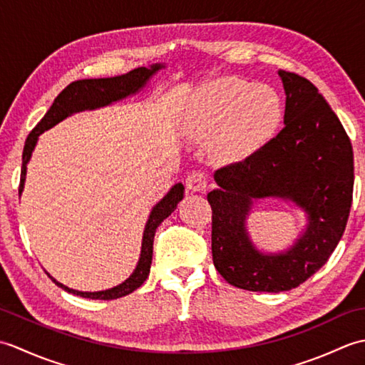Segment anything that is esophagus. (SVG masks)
Masks as SVG:
<instances>
[{
  "label": "esophagus",
  "instance_id": "1",
  "mask_svg": "<svg viewBox=\"0 0 365 365\" xmlns=\"http://www.w3.org/2000/svg\"><path fill=\"white\" fill-rule=\"evenodd\" d=\"M207 183H208V178L207 174L202 173V170H192L190 173V175L187 177V188L190 191H204L207 188Z\"/></svg>",
  "mask_w": 365,
  "mask_h": 365
}]
</instances>
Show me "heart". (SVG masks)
I'll use <instances>...</instances> for the list:
<instances>
[{"label":"heart","instance_id":"heart-1","mask_svg":"<svg viewBox=\"0 0 365 365\" xmlns=\"http://www.w3.org/2000/svg\"><path fill=\"white\" fill-rule=\"evenodd\" d=\"M191 127L218 135V150L226 157L252 155L277 133L284 118L282 100L263 83L221 76L199 86L190 100Z\"/></svg>","mask_w":365,"mask_h":365}]
</instances>
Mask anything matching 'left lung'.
I'll return each instance as SVG.
<instances>
[{"instance_id":"left-lung-1","label":"left lung","mask_w":365,"mask_h":365,"mask_svg":"<svg viewBox=\"0 0 365 365\" xmlns=\"http://www.w3.org/2000/svg\"><path fill=\"white\" fill-rule=\"evenodd\" d=\"M285 91L284 128L245 161L215 173L212 254L226 281L250 292L292 290L317 273L336 250L353 200V147L336 113L314 84L279 71ZM274 197L301 207L304 232L289 250L263 253L245 218L255 200Z\"/></svg>"}]
</instances>
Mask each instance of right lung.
<instances>
[{
  "mask_svg": "<svg viewBox=\"0 0 365 365\" xmlns=\"http://www.w3.org/2000/svg\"><path fill=\"white\" fill-rule=\"evenodd\" d=\"M161 68H165L163 64H153L150 67H138L135 71H131L125 75L111 76V78H92V80H78L68 84V86L61 92V94L54 98L53 105L46 114L42 118V120L37 123L34 130L31 131L29 136L26 138L25 149H23V163H21V177H20V188L19 192L21 195L23 188H25L26 180V166L33 155L34 147L37 144V139L43 131L50 130L51 127L56 125L61 120H64L68 115L75 113L86 111V110H97V108L108 106L119 100L127 98L130 96L138 94L139 91L145 88V84L149 83L152 76L157 73ZM185 195V187L182 183H175L173 188L169 190L168 195L163 197L160 202L152 208L149 220L145 222L144 234H143V245H141V254H139L138 265L133 273L130 274L128 279H125L122 284L113 287L108 290L100 292H80L68 289L67 285L58 282L53 276L48 277L61 289H64L68 293L78 294L83 298L89 299H118L125 297V294L135 292L138 287H141L144 281L150 273L152 265V254H153V237L157 227L165 221L168 216L173 213L177 204L180 202Z\"/></svg>",
  "mask_w": 365,
  "mask_h": 365,
  "instance_id": "obj_1",
  "label": "right lung"
}]
</instances>
